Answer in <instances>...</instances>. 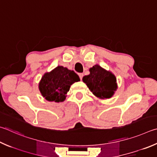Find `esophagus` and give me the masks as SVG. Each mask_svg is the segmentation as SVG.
<instances>
[{"mask_svg": "<svg viewBox=\"0 0 157 157\" xmlns=\"http://www.w3.org/2000/svg\"><path fill=\"white\" fill-rule=\"evenodd\" d=\"M83 75H84V74H83V73H79V78H80L81 80H82V78H83Z\"/></svg>", "mask_w": 157, "mask_h": 157, "instance_id": "1", "label": "esophagus"}]
</instances>
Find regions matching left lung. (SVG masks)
I'll use <instances>...</instances> for the list:
<instances>
[{"label": "left lung", "mask_w": 157, "mask_h": 157, "mask_svg": "<svg viewBox=\"0 0 157 157\" xmlns=\"http://www.w3.org/2000/svg\"><path fill=\"white\" fill-rule=\"evenodd\" d=\"M89 71V75L84 76L82 81L93 95L101 99L112 98L118 87L115 75L98 64L90 68Z\"/></svg>", "instance_id": "1"}]
</instances>
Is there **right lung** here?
Wrapping results in <instances>:
<instances>
[{
	"instance_id": "1",
	"label": "right lung",
	"mask_w": 157,
	"mask_h": 157,
	"mask_svg": "<svg viewBox=\"0 0 157 157\" xmlns=\"http://www.w3.org/2000/svg\"><path fill=\"white\" fill-rule=\"evenodd\" d=\"M80 81L73 71L67 67L58 66L50 72L45 73L39 82L38 88L43 98L57 103L66 99L67 93L71 85Z\"/></svg>"
}]
</instances>
